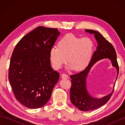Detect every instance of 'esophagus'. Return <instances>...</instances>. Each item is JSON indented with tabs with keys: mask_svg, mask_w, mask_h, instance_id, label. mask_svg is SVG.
<instances>
[{
	"mask_svg": "<svg viewBox=\"0 0 125 125\" xmlns=\"http://www.w3.org/2000/svg\"><path fill=\"white\" fill-rule=\"evenodd\" d=\"M61 78H62V79H65V80L68 79V78H69V76L64 73V74H61Z\"/></svg>",
	"mask_w": 125,
	"mask_h": 125,
	"instance_id": "esophagus-1",
	"label": "esophagus"
}]
</instances>
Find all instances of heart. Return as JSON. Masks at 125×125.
<instances>
[{
	"instance_id": "obj_1",
	"label": "heart",
	"mask_w": 125,
	"mask_h": 125,
	"mask_svg": "<svg viewBox=\"0 0 125 125\" xmlns=\"http://www.w3.org/2000/svg\"><path fill=\"white\" fill-rule=\"evenodd\" d=\"M94 48V42L89 37L67 34L60 40L59 47L50 49L49 58L54 69H60L68 61V69L81 71L89 64Z\"/></svg>"
}]
</instances>
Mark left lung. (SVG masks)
Listing matches in <instances>:
<instances>
[{"label": "left lung", "instance_id": "left-lung-1", "mask_svg": "<svg viewBox=\"0 0 125 125\" xmlns=\"http://www.w3.org/2000/svg\"><path fill=\"white\" fill-rule=\"evenodd\" d=\"M85 32L94 35L97 42V47L88 66L81 72L71 76L72 86L70 90V99L73 105L79 110L88 112L100 107L110 100L118 76L119 66L117 60V54L113 46L98 31L85 30ZM105 58H108L112 62V66L117 70V77L112 92L101 98H97L92 96L88 92L87 89V77L94 65L97 61Z\"/></svg>", "mask_w": 125, "mask_h": 125}]
</instances>
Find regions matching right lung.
Here are the masks:
<instances>
[{
	"label": "right lung",
	"instance_id": "obj_1",
	"mask_svg": "<svg viewBox=\"0 0 125 125\" xmlns=\"http://www.w3.org/2000/svg\"><path fill=\"white\" fill-rule=\"evenodd\" d=\"M60 35L57 28L39 26L24 36L13 51L8 79L16 98L28 108L45 105L59 81L49 51Z\"/></svg>",
	"mask_w": 125,
	"mask_h": 125
}]
</instances>
